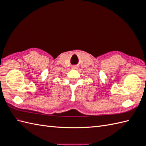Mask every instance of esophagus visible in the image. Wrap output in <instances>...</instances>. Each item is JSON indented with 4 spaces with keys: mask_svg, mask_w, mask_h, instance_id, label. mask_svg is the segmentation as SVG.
<instances>
[{
    "mask_svg": "<svg viewBox=\"0 0 146 146\" xmlns=\"http://www.w3.org/2000/svg\"><path fill=\"white\" fill-rule=\"evenodd\" d=\"M73 68H74V69H75V68H76V67H73Z\"/></svg>",
    "mask_w": 146,
    "mask_h": 146,
    "instance_id": "obj_1",
    "label": "esophagus"
}]
</instances>
